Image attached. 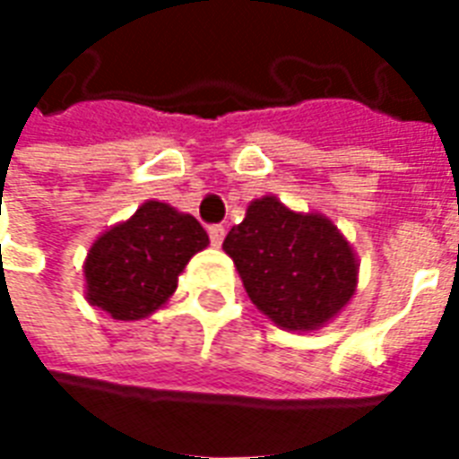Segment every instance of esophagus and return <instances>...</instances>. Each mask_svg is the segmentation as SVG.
<instances>
[{"label":"esophagus","mask_w":459,"mask_h":459,"mask_svg":"<svg viewBox=\"0 0 459 459\" xmlns=\"http://www.w3.org/2000/svg\"><path fill=\"white\" fill-rule=\"evenodd\" d=\"M209 238H211V246H213V248H219L221 243H223V238H226V229H223V226H211Z\"/></svg>","instance_id":"34e87169"}]
</instances>
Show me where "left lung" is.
Masks as SVG:
<instances>
[{
    "mask_svg": "<svg viewBox=\"0 0 459 459\" xmlns=\"http://www.w3.org/2000/svg\"><path fill=\"white\" fill-rule=\"evenodd\" d=\"M233 258L250 302L280 329L317 332L354 298V246L317 211H295L278 196L250 201L246 219L229 230Z\"/></svg>",
    "mask_w": 459,
    "mask_h": 459,
    "instance_id": "left-lung-1",
    "label": "left lung"
}]
</instances>
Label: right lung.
I'll use <instances>...</instances> for the list:
<instances>
[{"mask_svg":"<svg viewBox=\"0 0 459 459\" xmlns=\"http://www.w3.org/2000/svg\"><path fill=\"white\" fill-rule=\"evenodd\" d=\"M206 246L209 236L191 213L144 201L93 240L83 263L85 299L122 322L150 317L169 302L184 268Z\"/></svg>","mask_w":459,"mask_h":459,"instance_id":"obj_1","label":"right lung"}]
</instances>
